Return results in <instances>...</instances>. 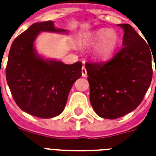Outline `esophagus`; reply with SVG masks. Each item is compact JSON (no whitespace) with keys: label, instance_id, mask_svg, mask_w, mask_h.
<instances>
[{"label":"esophagus","instance_id":"obj_1","mask_svg":"<svg viewBox=\"0 0 156 156\" xmlns=\"http://www.w3.org/2000/svg\"><path fill=\"white\" fill-rule=\"evenodd\" d=\"M82 76L83 77H86L87 76V70H86L84 66H83V68H82Z\"/></svg>","mask_w":156,"mask_h":156}]
</instances>
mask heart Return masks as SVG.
<instances>
[{
	"label": "heart",
	"instance_id": "1",
	"mask_svg": "<svg viewBox=\"0 0 156 156\" xmlns=\"http://www.w3.org/2000/svg\"><path fill=\"white\" fill-rule=\"evenodd\" d=\"M95 49V56L99 58H108L114 51L118 43V36L114 31L100 29L88 37L83 41L84 46L98 43Z\"/></svg>",
	"mask_w": 156,
	"mask_h": 156
}]
</instances>
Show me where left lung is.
<instances>
[{"label":"left lung","instance_id":"left-lung-1","mask_svg":"<svg viewBox=\"0 0 156 156\" xmlns=\"http://www.w3.org/2000/svg\"><path fill=\"white\" fill-rule=\"evenodd\" d=\"M119 26L124 31L120 50L107 62L85 63L92 106L98 116L109 119L127 115L140 105L152 80L155 57L130 25Z\"/></svg>","mask_w":156,"mask_h":156}]
</instances>
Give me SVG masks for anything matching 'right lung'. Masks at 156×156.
<instances>
[{
  "label": "right lung",
  "mask_w": 156,
  "mask_h": 156,
  "mask_svg": "<svg viewBox=\"0 0 156 156\" xmlns=\"http://www.w3.org/2000/svg\"><path fill=\"white\" fill-rule=\"evenodd\" d=\"M40 32L65 30L55 28L51 21L29 27L12 42L5 77L19 108L36 117L49 119L63 111L72 86L82 76L83 63L68 65L37 56L33 41Z\"/></svg>",
  "instance_id": "right-lung-1"
}]
</instances>
